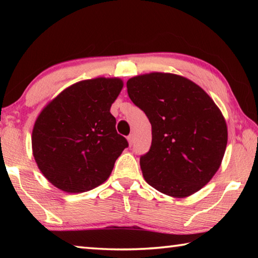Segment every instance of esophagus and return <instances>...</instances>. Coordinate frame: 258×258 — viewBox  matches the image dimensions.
<instances>
[{
	"label": "esophagus",
	"instance_id": "esophagus-1",
	"mask_svg": "<svg viewBox=\"0 0 258 258\" xmlns=\"http://www.w3.org/2000/svg\"><path fill=\"white\" fill-rule=\"evenodd\" d=\"M127 140H128L130 146H132L133 143H134V135H133V134H130V135H128V138H127Z\"/></svg>",
	"mask_w": 258,
	"mask_h": 258
}]
</instances>
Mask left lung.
<instances>
[{
    "instance_id": "obj_1",
    "label": "left lung",
    "mask_w": 258,
    "mask_h": 258,
    "mask_svg": "<svg viewBox=\"0 0 258 258\" xmlns=\"http://www.w3.org/2000/svg\"><path fill=\"white\" fill-rule=\"evenodd\" d=\"M126 86L151 124V147L140 157L148 184L176 198L199 191L220 168L228 143L215 102L196 83L174 74L135 76Z\"/></svg>"
}]
</instances>
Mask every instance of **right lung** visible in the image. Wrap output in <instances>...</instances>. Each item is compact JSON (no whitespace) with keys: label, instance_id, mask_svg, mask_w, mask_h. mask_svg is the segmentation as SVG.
<instances>
[{"label":"right lung","instance_id":"right-lung-1","mask_svg":"<svg viewBox=\"0 0 258 258\" xmlns=\"http://www.w3.org/2000/svg\"><path fill=\"white\" fill-rule=\"evenodd\" d=\"M123 89L119 78L98 77L67 87L35 121V161L49 182L69 194L107 180L127 140L116 131L110 107Z\"/></svg>","mask_w":258,"mask_h":258}]
</instances>
